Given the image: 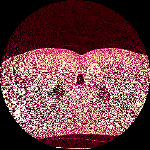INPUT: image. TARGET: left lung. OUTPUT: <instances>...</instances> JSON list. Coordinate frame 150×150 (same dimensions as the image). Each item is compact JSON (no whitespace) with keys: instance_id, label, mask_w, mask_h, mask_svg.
<instances>
[{"instance_id":"1","label":"left lung","mask_w":150,"mask_h":150,"mask_svg":"<svg viewBox=\"0 0 150 150\" xmlns=\"http://www.w3.org/2000/svg\"><path fill=\"white\" fill-rule=\"evenodd\" d=\"M102 84H103V83H101V86H102ZM96 91H97V92H96V94L98 95L97 98L98 99L99 101H100V99H99L100 96H102V97H101L102 98H104L103 99V101H105V100H107V97H106V96H107V93H108V91H107V88H106V86H100V88H96ZM109 93H110V92H109ZM94 95H95V94H94ZM103 96V98L102 97ZM105 104H106V103H105Z\"/></svg>"}]
</instances>
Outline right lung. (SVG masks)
<instances>
[{"label":"right lung","mask_w":150,"mask_h":150,"mask_svg":"<svg viewBox=\"0 0 150 150\" xmlns=\"http://www.w3.org/2000/svg\"><path fill=\"white\" fill-rule=\"evenodd\" d=\"M64 93H66V91L62 87L61 83L59 84H57L55 85V87L53 88V92L50 94V98L53 99V98L55 99H57V100H61L62 96L64 95Z\"/></svg>","instance_id":"1"}]
</instances>
